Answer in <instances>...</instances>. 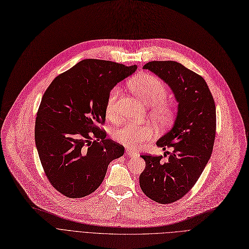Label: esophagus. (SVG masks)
<instances>
[{
  "mask_svg": "<svg viewBox=\"0 0 249 249\" xmlns=\"http://www.w3.org/2000/svg\"><path fill=\"white\" fill-rule=\"evenodd\" d=\"M125 155L128 156V157H135V156H137V153H135V152L132 151V150L126 149V150H125Z\"/></svg>",
  "mask_w": 249,
  "mask_h": 249,
  "instance_id": "esophagus-1",
  "label": "esophagus"
}]
</instances>
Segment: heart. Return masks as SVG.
<instances>
[{
    "label": "heart",
    "instance_id": "obj_1",
    "mask_svg": "<svg viewBox=\"0 0 249 249\" xmlns=\"http://www.w3.org/2000/svg\"><path fill=\"white\" fill-rule=\"evenodd\" d=\"M129 88L144 103L151 105L150 114L160 124L166 125L173 121L175 107L171 102L164 99L167 93L166 86L158 77L140 74L129 82ZM118 95L120 88L113 87L107 96L105 110L109 118H114L117 113ZM156 133V127L150 123H127L113 131L112 139L127 148L138 149L155 137Z\"/></svg>",
    "mask_w": 249,
    "mask_h": 249
}]
</instances>
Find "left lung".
Instances as JSON below:
<instances>
[{
	"mask_svg": "<svg viewBox=\"0 0 249 249\" xmlns=\"http://www.w3.org/2000/svg\"><path fill=\"white\" fill-rule=\"evenodd\" d=\"M144 69L168 84L178 102L172 128L156 143L164 150L172 148L166 152L168 160L142 155L146 161L140 175L142 191L154 202L167 205L191 191L206 167L216 137V105L204 78L181 64L153 61Z\"/></svg>",
	"mask_w": 249,
	"mask_h": 249,
	"instance_id": "1",
	"label": "left lung"
}]
</instances>
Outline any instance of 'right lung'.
<instances>
[{"label":"right lung","instance_id":"obj_1","mask_svg":"<svg viewBox=\"0 0 249 249\" xmlns=\"http://www.w3.org/2000/svg\"><path fill=\"white\" fill-rule=\"evenodd\" d=\"M137 66L87 58L56 76L43 94L34 138L44 173L67 197L95 192L108 164L124 155V146L97 124L105 122L110 90Z\"/></svg>","mask_w":249,"mask_h":249}]
</instances>
